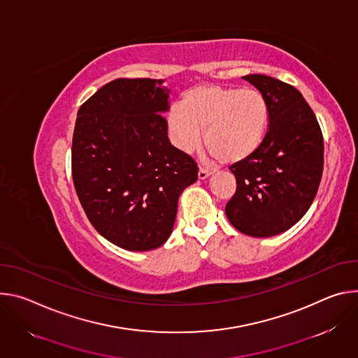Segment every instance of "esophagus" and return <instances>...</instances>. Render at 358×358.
Returning <instances> with one entry per match:
<instances>
[{
  "instance_id": "obj_1",
  "label": "esophagus",
  "mask_w": 358,
  "mask_h": 358,
  "mask_svg": "<svg viewBox=\"0 0 358 358\" xmlns=\"http://www.w3.org/2000/svg\"><path fill=\"white\" fill-rule=\"evenodd\" d=\"M212 173H213V171H212V169H208V168H201V169H199V172H197V178H199L201 180H203V179L209 178Z\"/></svg>"
}]
</instances>
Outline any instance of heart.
Listing matches in <instances>:
<instances>
[{
    "label": "heart",
    "mask_w": 358,
    "mask_h": 358,
    "mask_svg": "<svg viewBox=\"0 0 358 358\" xmlns=\"http://www.w3.org/2000/svg\"><path fill=\"white\" fill-rule=\"evenodd\" d=\"M172 142L192 152L202 141L217 161H245L264 142L268 129V106L255 90L202 85L189 90L180 105L168 115Z\"/></svg>",
    "instance_id": "obj_1"
}]
</instances>
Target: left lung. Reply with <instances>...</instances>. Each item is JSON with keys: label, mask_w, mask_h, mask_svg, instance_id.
I'll return each instance as SVG.
<instances>
[{"label": "left lung", "mask_w": 358, "mask_h": 358, "mask_svg": "<svg viewBox=\"0 0 358 358\" xmlns=\"http://www.w3.org/2000/svg\"><path fill=\"white\" fill-rule=\"evenodd\" d=\"M243 79L264 96L268 129L256 153L230 166L237 187L224 210L239 231L270 237L294 226L311 206L323 175L324 142L294 87L260 73Z\"/></svg>", "instance_id": "1"}]
</instances>
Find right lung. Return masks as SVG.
I'll list each match as a JSON object with an SVG mask.
<instances>
[{"label": "right lung", "mask_w": 358, "mask_h": 358, "mask_svg": "<svg viewBox=\"0 0 358 358\" xmlns=\"http://www.w3.org/2000/svg\"><path fill=\"white\" fill-rule=\"evenodd\" d=\"M164 79L119 78L78 110L72 179L90 222L132 252L162 246L173 230L180 193L197 165L168 138Z\"/></svg>", "instance_id": "1"}]
</instances>
